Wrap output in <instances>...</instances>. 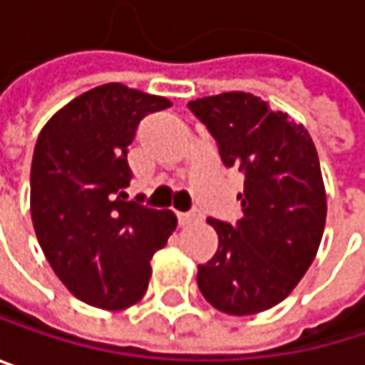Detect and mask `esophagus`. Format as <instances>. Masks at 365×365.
Wrapping results in <instances>:
<instances>
[{
    "label": "esophagus",
    "instance_id": "obj_1",
    "mask_svg": "<svg viewBox=\"0 0 365 365\" xmlns=\"http://www.w3.org/2000/svg\"><path fill=\"white\" fill-rule=\"evenodd\" d=\"M200 217V213H196V211H185V213H178V220H180V224L185 226V224H192V222H196Z\"/></svg>",
    "mask_w": 365,
    "mask_h": 365
}]
</instances>
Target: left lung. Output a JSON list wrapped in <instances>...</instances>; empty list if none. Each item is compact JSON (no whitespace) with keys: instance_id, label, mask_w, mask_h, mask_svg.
<instances>
[{"instance_id":"8db88e82","label":"left lung","mask_w":365,"mask_h":365,"mask_svg":"<svg viewBox=\"0 0 365 365\" xmlns=\"http://www.w3.org/2000/svg\"><path fill=\"white\" fill-rule=\"evenodd\" d=\"M217 143L224 167H239L243 217H209L220 237L198 266L205 300L228 315H254L292 294L313 264L326 226L319 156L307 128L250 93L187 103Z\"/></svg>"}]
</instances>
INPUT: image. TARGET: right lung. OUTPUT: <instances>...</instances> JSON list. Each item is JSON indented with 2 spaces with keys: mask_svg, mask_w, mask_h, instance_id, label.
<instances>
[{
  "mask_svg": "<svg viewBox=\"0 0 365 365\" xmlns=\"http://www.w3.org/2000/svg\"><path fill=\"white\" fill-rule=\"evenodd\" d=\"M165 97L124 84L97 86L41 128L31 163V217L41 252L65 287L86 304L120 311L139 302L150 259L178 226L169 209L124 192L139 122L167 110Z\"/></svg>",
  "mask_w": 365,
  "mask_h": 365,
  "instance_id": "right-lung-1",
  "label": "right lung"
}]
</instances>
